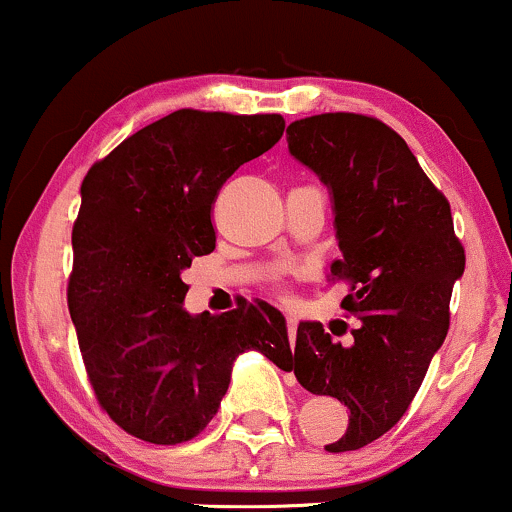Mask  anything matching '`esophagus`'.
I'll return each instance as SVG.
<instances>
[{
	"label": "esophagus",
	"mask_w": 512,
	"mask_h": 512,
	"mask_svg": "<svg viewBox=\"0 0 512 512\" xmlns=\"http://www.w3.org/2000/svg\"><path fill=\"white\" fill-rule=\"evenodd\" d=\"M296 325H298L296 315H293V313H286V327H289V337H291V342H293V337H296Z\"/></svg>",
	"instance_id": "esophagus-1"
}]
</instances>
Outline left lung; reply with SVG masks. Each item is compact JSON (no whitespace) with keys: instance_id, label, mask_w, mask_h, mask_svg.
Wrapping results in <instances>:
<instances>
[{"instance_id":"obj_1","label":"left lung","mask_w":512,"mask_h":512,"mask_svg":"<svg viewBox=\"0 0 512 512\" xmlns=\"http://www.w3.org/2000/svg\"><path fill=\"white\" fill-rule=\"evenodd\" d=\"M286 142L330 190L342 250L330 272L349 281L342 308L361 320L351 346L332 342L320 322H301L291 370L308 392L349 407L344 436L325 450H358L402 419L424 383L448 334L464 248L448 199L385 122L313 115L291 122Z\"/></svg>"}]
</instances>
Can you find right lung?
Segmentation results:
<instances>
[{
	"label": "right lung",
	"instance_id": "add662e5",
	"mask_svg": "<svg viewBox=\"0 0 512 512\" xmlns=\"http://www.w3.org/2000/svg\"><path fill=\"white\" fill-rule=\"evenodd\" d=\"M281 115L175 110L93 163L74 221L69 315L98 404L129 436L178 445L207 428L233 361L260 351L293 368L274 305L223 315L182 308V269L216 245L211 204L243 163L284 134Z\"/></svg>",
	"mask_w": 512,
	"mask_h": 512
}]
</instances>
